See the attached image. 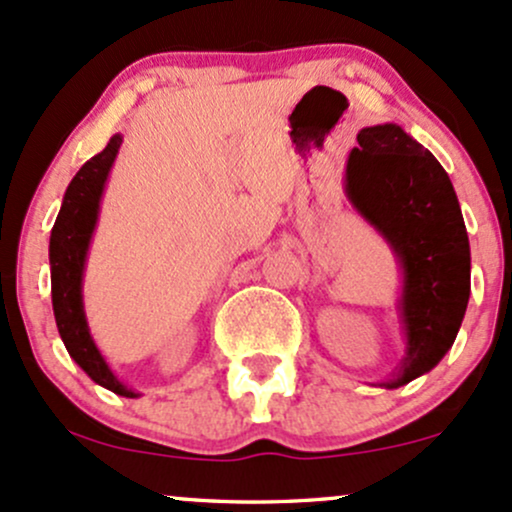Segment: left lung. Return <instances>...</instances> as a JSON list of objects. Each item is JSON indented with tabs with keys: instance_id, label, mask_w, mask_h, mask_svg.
<instances>
[{
	"instance_id": "8db88e82",
	"label": "left lung",
	"mask_w": 512,
	"mask_h": 512,
	"mask_svg": "<svg viewBox=\"0 0 512 512\" xmlns=\"http://www.w3.org/2000/svg\"><path fill=\"white\" fill-rule=\"evenodd\" d=\"M346 193L404 271L406 355L392 380L380 384L404 387L445 358L467 312L472 256L462 210L438 159L394 123L358 132Z\"/></svg>"
}]
</instances>
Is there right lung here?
Returning a JSON list of instances; mask_svg holds the SVG:
<instances>
[{"label":"right lung","instance_id":"add662e5","mask_svg":"<svg viewBox=\"0 0 512 512\" xmlns=\"http://www.w3.org/2000/svg\"><path fill=\"white\" fill-rule=\"evenodd\" d=\"M123 137L113 135L103 152L91 157L77 171L65 198H62L60 215H57L53 232H50V283H53V312L67 353L86 375L113 394L135 399V392L125 387L111 372L101 350L86 324L82 302V275L89 251L91 234L99 220V205L103 188H106L108 171H111Z\"/></svg>","mask_w":512,"mask_h":512}]
</instances>
